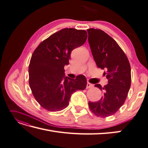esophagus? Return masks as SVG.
I'll return each mask as SVG.
<instances>
[{
    "mask_svg": "<svg viewBox=\"0 0 148 148\" xmlns=\"http://www.w3.org/2000/svg\"><path fill=\"white\" fill-rule=\"evenodd\" d=\"M93 86H94V85H93V84H90V82H88V83H87L86 88H87V89H89V88H92Z\"/></svg>",
    "mask_w": 148,
    "mask_h": 148,
    "instance_id": "obj_1",
    "label": "esophagus"
}]
</instances>
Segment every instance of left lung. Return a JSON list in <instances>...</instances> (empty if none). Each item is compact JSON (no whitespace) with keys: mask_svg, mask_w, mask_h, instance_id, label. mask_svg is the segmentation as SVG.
I'll use <instances>...</instances> for the list:
<instances>
[{"mask_svg":"<svg viewBox=\"0 0 148 148\" xmlns=\"http://www.w3.org/2000/svg\"><path fill=\"white\" fill-rule=\"evenodd\" d=\"M88 41L97 66L105 69L108 84L95 87L103 91L97 102H89L90 110L96 116L106 117L119 110L126 101L131 87V66L126 55L116 42L101 29H89Z\"/></svg>","mask_w":148,"mask_h":148,"instance_id":"obj_1","label":"left lung"}]
</instances>
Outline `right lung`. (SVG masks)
<instances>
[{"mask_svg": "<svg viewBox=\"0 0 148 148\" xmlns=\"http://www.w3.org/2000/svg\"><path fill=\"white\" fill-rule=\"evenodd\" d=\"M84 30L65 28L43 40L34 51L29 66V83L32 93L42 108L51 112L68 106L71 94L84 90L86 78L64 77V66L69 64L74 49L85 43Z\"/></svg>", "mask_w": 148, "mask_h": 148, "instance_id": "1", "label": "right lung"}]
</instances>
